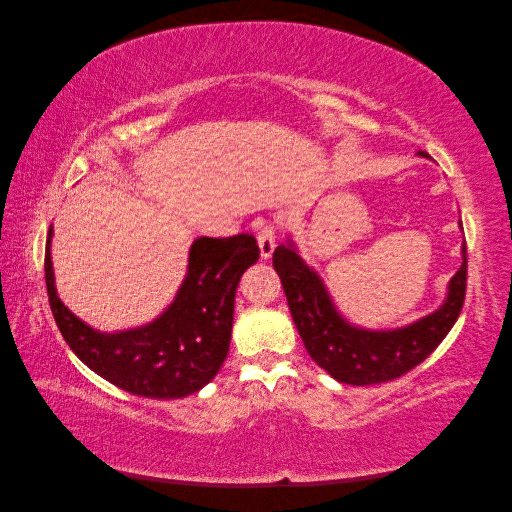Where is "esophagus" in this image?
<instances>
[{
    "label": "esophagus",
    "mask_w": 512,
    "mask_h": 512,
    "mask_svg": "<svg viewBox=\"0 0 512 512\" xmlns=\"http://www.w3.org/2000/svg\"><path fill=\"white\" fill-rule=\"evenodd\" d=\"M258 247H260V258H271L275 250V228L265 226L258 232Z\"/></svg>",
    "instance_id": "34e87169"
}]
</instances>
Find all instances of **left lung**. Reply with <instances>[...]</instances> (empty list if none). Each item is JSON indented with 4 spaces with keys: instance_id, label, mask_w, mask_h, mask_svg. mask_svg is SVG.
<instances>
[{
    "instance_id": "left-lung-1",
    "label": "left lung",
    "mask_w": 512,
    "mask_h": 512,
    "mask_svg": "<svg viewBox=\"0 0 512 512\" xmlns=\"http://www.w3.org/2000/svg\"><path fill=\"white\" fill-rule=\"evenodd\" d=\"M421 156L427 158V153L421 151ZM461 256V267L448 282L446 299L436 312L391 331L354 327L339 314L320 275L305 265L290 239L286 245L275 247L273 267L280 275L292 320L309 356L337 382L365 386L408 374L453 329L466 299V243L461 245Z\"/></svg>"
}]
</instances>
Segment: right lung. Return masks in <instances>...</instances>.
Segmentation results:
<instances>
[{"mask_svg":"<svg viewBox=\"0 0 512 512\" xmlns=\"http://www.w3.org/2000/svg\"><path fill=\"white\" fill-rule=\"evenodd\" d=\"M51 237L53 226L44 252L51 312L66 344L91 371L123 391L151 399L192 395L215 378L230 346L239 280L260 256L252 235L196 239L175 301L145 327L117 333L91 329L61 303Z\"/></svg>","mask_w":512,"mask_h":512,"instance_id":"add662e5","label":"right lung"}]
</instances>
